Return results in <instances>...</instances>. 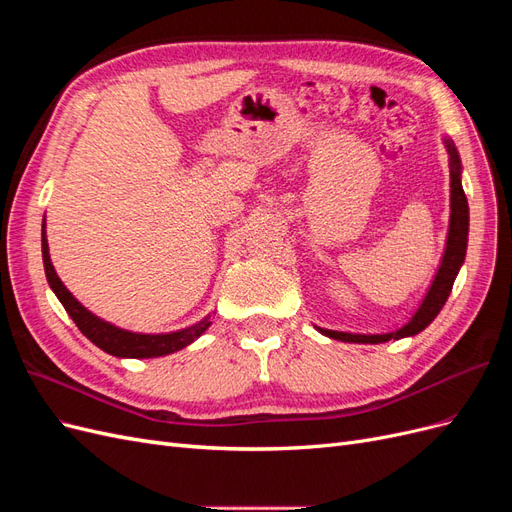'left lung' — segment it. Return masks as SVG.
Segmentation results:
<instances>
[{"instance_id":"obj_1","label":"left lung","mask_w":512,"mask_h":512,"mask_svg":"<svg viewBox=\"0 0 512 512\" xmlns=\"http://www.w3.org/2000/svg\"><path fill=\"white\" fill-rule=\"evenodd\" d=\"M442 143L448 153V168H451V220H448V235H446V247L440 260V267L433 275V282L429 290L425 292V297L421 305L416 307V312L412 318L401 324L399 329L389 331V333H348V331H333V329H322L316 327L322 335H327L331 339H337V342H348V344H384L389 339H401V337H414L427 329L440 314V309L444 307L448 294L453 290L455 277L459 269L463 267V260H466V250H468V228H470V209H468V198L463 194V185H461V160H459V151L451 138H442Z\"/></svg>"}]
</instances>
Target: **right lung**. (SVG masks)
Wrapping results in <instances>:
<instances>
[{
	"label": "right lung",
	"instance_id": "right-lung-1",
	"mask_svg": "<svg viewBox=\"0 0 512 512\" xmlns=\"http://www.w3.org/2000/svg\"><path fill=\"white\" fill-rule=\"evenodd\" d=\"M46 224L42 220V262L46 282H49L51 290L59 303L64 305L68 316L74 320L79 331L89 339L91 344H96L100 350L119 356V359H156V356L173 354L203 335L211 327V316H205L200 322L185 327L179 331L170 333H134L128 329L115 327L113 322H106L100 316L91 314L89 309L74 297V294L59 280V275L51 262L49 254V241H46Z\"/></svg>",
	"mask_w": 512,
	"mask_h": 512
}]
</instances>
